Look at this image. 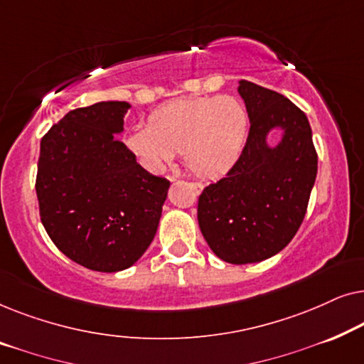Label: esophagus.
I'll return each instance as SVG.
<instances>
[{
    "instance_id": "esophagus-1",
    "label": "esophagus",
    "mask_w": 364,
    "mask_h": 364,
    "mask_svg": "<svg viewBox=\"0 0 364 364\" xmlns=\"http://www.w3.org/2000/svg\"><path fill=\"white\" fill-rule=\"evenodd\" d=\"M168 181H176V178L168 177ZM192 187L196 188V192H200L202 191V183L200 182H192Z\"/></svg>"
}]
</instances>
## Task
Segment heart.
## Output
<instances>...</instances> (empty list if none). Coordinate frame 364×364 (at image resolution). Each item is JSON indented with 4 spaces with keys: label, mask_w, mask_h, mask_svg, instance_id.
<instances>
[{
    "label": "heart",
    "mask_w": 364,
    "mask_h": 364,
    "mask_svg": "<svg viewBox=\"0 0 364 364\" xmlns=\"http://www.w3.org/2000/svg\"><path fill=\"white\" fill-rule=\"evenodd\" d=\"M248 126V112L237 97H183L152 111L147 127L127 132L126 146L151 172H161L182 152L193 173L218 177L240 159Z\"/></svg>",
    "instance_id": "1"
}]
</instances>
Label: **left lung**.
Instances as JSON below:
<instances>
[{
    "label": "left lung",
    "mask_w": 364,
    "mask_h": 364,
    "mask_svg": "<svg viewBox=\"0 0 364 364\" xmlns=\"http://www.w3.org/2000/svg\"><path fill=\"white\" fill-rule=\"evenodd\" d=\"M250 132L240 159L198 197V227L212 252L245 265L282 252L305 218L318 156L311 127L290 99L255 82L238 81ZM281 132L277 144L267 141Z\"/></svg>",
    "instance_id": "8db88e82"
}]
</instances>
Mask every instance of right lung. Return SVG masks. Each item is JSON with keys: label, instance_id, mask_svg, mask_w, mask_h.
I'll return each mask as SVG.
<instances>
[{"label": "right lung", "instance_id": "obj_1", "mask_svg": "<svg viewBox=\"0 0 364 364\" xmlns=\"http://www.w3.org/2000/svg\"><path fill=\"white\" fill-rule=\"evenodd\" d=\"M129 109L126 101L74 109L41 139V222L54 245L89 270L121 272L144 255L171 187L117 139Z\"/></svg>", "mask_w": 364, "mask_h": 364}]
</instances>
